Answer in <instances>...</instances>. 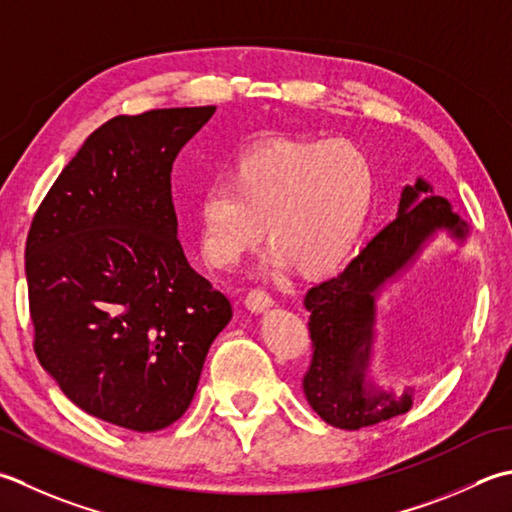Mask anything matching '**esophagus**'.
Listing matches in <instances>:
<instances>
[{"mask_svg":"<svg viewBox=\"0 0 512 512\" xmlns=\"http://www.w3.org/2000/svg\"><path fill=\"white\" fill-rule=\"evenodd\" d=\"M273 304V297H270L264 288H253L246 295V306L253 310V313H264V310H268Z\"/></svg>","mask_w":512,"mask_h":512,"instance_id":"1","label":"esophagus"}]
</instances>
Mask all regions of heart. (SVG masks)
I'll list each match as a JSON object with an SVG mask.
<instances>
[{
	"label": "heart",
	"instance_id": "1",
	"mask_svg": "<svg viewBox=\"0 0 512 512\" xmlns=\"http://www.w3.org/2000/svg\"><path fill=\"white\" fill-rule=\"evenodd\" d=\"M377 188L373 159L348 139H284L239 159L197 204L199 246L230 268L266 235L268 264L308 275L342 266L362 237Z\"/></svg>",
	"mask_w": 512,
	"mask_h": 512
}]
</instances>
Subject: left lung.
<instances>
[{"instance_id":"left-lung-1","label":"left lung","mask_w":512,"mask_h":512,"mask_svg":"<svg viewBox=\"0 0 512 512\" xmlns=\"http://www.w3.org/2000/svg\"><path fill=\"white\" fill-rule=\"evenodd\" d=\"M437 230L464 242L468 224L448 199L435 195L433 186L419 177L415 186L402 190L397 217L370 239L344 273L306 293L313 359L302 386L308 404L326 424L359 430L404 415L413 406V388L395 395L375 386L366 373L373 353L377 297L390 279L415 262Z\"/></svg>"}]
</instances>
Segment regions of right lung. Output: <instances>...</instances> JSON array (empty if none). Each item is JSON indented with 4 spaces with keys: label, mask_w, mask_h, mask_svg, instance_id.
I'll use <instances>...</instances> for the list:
<instances>
[{
    "label": "right lung",
    "mask_w": 512,
    "mask_h": 512,
    "mask_svg": "<svg viewBox=\"0 0 512 512\" xmlns=\"http://www.w3.org/2000/svg\"><path fill=\"white\" fill-rule=\"evenodd\" d=\"M215 106L119 115L90 133L26 239L35 355L64 395L135 433L177 422L233 317L177 239L170 170Z\"/></svg>",
    "instance_id": "obj_1"
}]
</instances>
